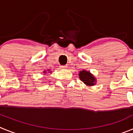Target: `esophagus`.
Listing matches in <instances>:
<instances>
[{
  "label": "esophagus",
  "mask_w": 133,
  "mask_h": 133,
  "mask_svg": "<svg viewBox=\"0 0 133 133\" xmlns=\"http://www.w3.org/2000/svg\"><path fill=\"white\" fill-rule=\"evenodd\" d=\"M61 68L62 69H67L68 68V66H66V65H62V66H61Z\"/></svg>",
  "instance_id": "34e87169"
}]
</instances>
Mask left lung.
Listing matches in <instances>:
<instances>
[{"label": "left lung", "instance_id": "left-lung-1", "mask_svg": "<svg viewBox=\"0 0 133 133\" xmlns=\"http://www.w3.org/2000/svg\"><path fill=\"white\" fill-rule=\"evenodd\" d=\"M78 75L80 79L87 86H93L96 84V78L89 71L81 70Z\"/></svg>", "mask_w": 133, "mask_h": 133}]
</instances>
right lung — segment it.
<instances>
[{"instance_id":"obj_1","label":"right lung","mask_w":133,"mask_h":133,"mask_svg":"<svg viewBox=\"0 0 133 133\" xmlns=\"http://www.w3.org/2000/svg\"><path fill=\"white\" fill-rule=\"evenodd\" d=\"M47 71H49V69L47 70ZM44 72V73H46V70H44V72Z\"/></svg>"}]
</instances>
